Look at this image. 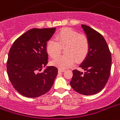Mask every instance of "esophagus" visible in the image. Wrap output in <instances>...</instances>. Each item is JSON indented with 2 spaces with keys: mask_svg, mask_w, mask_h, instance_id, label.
Segmentation results:
<instances>
[{
  "mask_svg": "<svg viewBox=\"0 0 120 120\" xmlns=\"http://www.w3.org/2000/svg\"><path fill=\"white\" fill-rule=\"evenodd\" d=\"M64 71H65V70L63 68H58V72H64Z\"/></svg>",
  "mask_w": 120,
  "mask_h": 120,
  "instance_id": "34e87169",
  "label": "esophagus"
}]
</instances>
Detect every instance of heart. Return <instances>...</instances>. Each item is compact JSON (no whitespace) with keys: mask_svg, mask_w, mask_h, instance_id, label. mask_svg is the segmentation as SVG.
<instances>
[{"mask_svg":"<svg viewBox=\"0 0 120 120\" xmlns=\"http://www.w3.org/2000/svg\"><path fill=\"white\" fill-rule=\"evenodd\" d=\"M66 47V55L58 57L61 48ZM46 51L52 58H55L52 65L60 68H66L74 65L76 60L82 62L89 52L90 43L86 36L70 28H64L56 33L55 40L51 39L46 43Z\"/></svg>","mask_w":120,"mask_h":120,"instance_id":"obj_1","label":"heart"}]
</instances>
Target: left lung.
Listing matches in <instances>:
<instances>
[{
    "mask_svg": "<svg viewBox=\"0 0 120 120\" xmlns=\"http://www.w3.org/2000/svg\"><path fill=\"white\" fill-rule=\"evenodd\" d=\"M90 43L87 56L80 67L84 72L74 70L70 86L83 95L98 93L106 84L110 75L111 54L106 40L99 33L88 26L82 24Z\"/></svg>",
    "mask_w": 120,
    "mask_h": 120,
    "instance_id": "1",
    "label": "left lung"
}]
</instances>
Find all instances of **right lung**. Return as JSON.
I'll return each instance as SVG.
<instances>
[{"label":"right lung","mask_w":120,"mask_h":120,"mask_svg":"<svg viewBox=\"0 0 120 120\" xmlns=\"http://www.w3.org/2000/svg\"><path fill=\"white\" fill-rule=\"evenodd\" d=\"M56 28H33L22 34L12 44L7 62V72L12 84L18 93L27 98L39 97L52 88L58 74L54 66L48 64L46 42Z\"/></svg>","instance_id":"right-lung-1"}]
</instances>
